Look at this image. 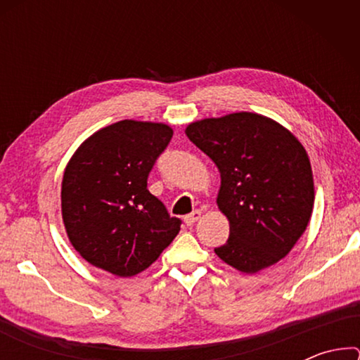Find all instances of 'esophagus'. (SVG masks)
Listing matches in <instances>:
<instances>
[{"label": "esophagus", "mask_w": 360, "mask_h": 360, "mask_svg": "<svg viewBox=\"0 0 360 360\" xmlns=\"http://www.w3.org/2000/svg\"><path fill=\"white\" fill-rule=\"evenodd\" d=\"M200 216H202V211H193V212H191V214H187L186 217H184V222H186V225H193L195 222L198 221L200 219Z\"/></svg>", "instance_id": "34e87169"}]
</instances>
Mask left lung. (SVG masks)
Here are the masks:
<instances>
[{
  "label": "left lung",
  "instance_id": "8db88e82",
  "mask_svg": "<svg viewBox=\"0 0 360 360\" xmlns=\"http://www.w3.org/2000/svg\"><path fill=\"white\" fill-rule=\"evenodd\" d=\"M186 135L221 173L217 206L230 236L214 252L238 271L257 273L290 252L314 205L309 157L276 120L233 112L187 125Z\"/></svg>",
  "mask_w": 360,
  "mask_h": 360
}]
</instances>
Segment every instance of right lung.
I'll return each mask as SVG.
<instances>
[{
  "instance_id": "add662e5",
  "label": "right lung",
  "mask_w": 360,
  "mask_h": 360,
  "mask_svg": "<svg viewBox=\"0 0 360 360\" xmlns=\"http://www.w3.org/2000/svg\"><path fill=\"white\" fill-rule=\"evenodd\" d=\"M173 136L160 122L120 120L95 131L65 168L62 217L90 265L130 278L160 257L181 221L148 191V176Z\"/></svg>"
}]
</instances>
